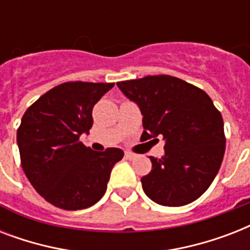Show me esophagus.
<instances>
[{
    "mask_svg": "<svg viewBox=\"0 0 250 250\" xmlns=\"http://www.w3.org/2000/svg\"><path fill=\"white\" fill-rule=\"evenodd\" d=\"M125 158H127V160H135V158L137 157L135 153H131V152H125Z\"/></svg>",
    "mask_w": 250,
    "mask_h": 250,
    "instance_id": "esophagus-1",
    "label": "esophagus"
}]
</instances>
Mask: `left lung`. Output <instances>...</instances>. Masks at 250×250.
Masks as SVG:
<instances>
[{"label":"left lung","instance_id":"1","mask_svg":"<svg viewBox=\"0 0 250 250\" xmlns=\"http://www.w3.org/2000/svg\"><path fill=\"white\" fill-rule=\"evenodd\" d=\"M117 85L140 107L143 136L162 135L166 141L165 156L150 157L152 171L141 178L145 194L164 206L197 200L213 183L226 149L223 118L211 98L170 75L145 76Z\"/></svg>","mask_w":250,"mask_h":250}]
</instances>
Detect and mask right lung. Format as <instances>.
<instances>
[{
	"instance_id": "right-lung-1",
	"label": "right lung",
	"mask_w": 250,
	"mask_h": 250,
	"mask_svg": "<svg viewBox=\"0 0 250 250\" xmlns=\"http://www.w3.org/2000/svg\"><path fill=\"white\" fill-rule=\"evenodd\" d=\"M114 83L67 82L25 110L17 132L21 165L40 196L64 210H80L105 194L122 149L93 152L79 140L93 125L92 110Z\"/></svg>"
}]
</instances>
